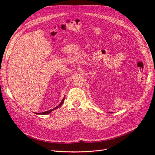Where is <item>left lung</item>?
<instances>
[{"mask_svg": "<svg viewBox=\"0 0 155 155\" xmlns=\"http://www.w3.org/2000/svg\"><path fill=\"white\" fill-rule=\"evenodd\" d=\"M110 113H113V112H110Z\"/></svg>", "mask_w": 155, "mask_h": 155, "instance_id": "left-lung-1", "label": "left lung"}]
</instances>
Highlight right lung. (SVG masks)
I'll list each match as a JSON object with an SVG mask.
<instances>
[{"instance_id":"obj_1","label":"right lung","mask_w":155,"mask_h":155,"mask_svg":"<svg viewBox=\"0 0 155 155\" xmlns=\"http://www.w3.org/2000/svg\"><path fill=\"white\" fill-rule=\"evenodd\" d=\"M64 97H63V99L62 100V101H61V103L60 104L57 106V107H54V109H50V110H47V111H45V112H41V113H37V112H35V114H50V112H51V111H53V110H55V109H58V108H59L62 105H63V102H64Z\"/></svg>"}]
</instances>
